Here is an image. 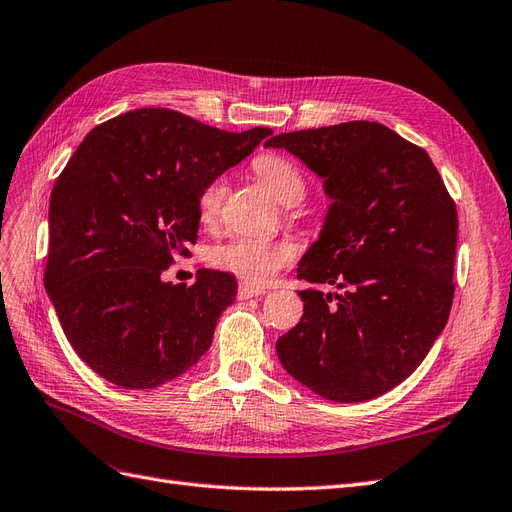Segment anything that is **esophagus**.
Wrapping results in <instances>:
<instances>
[{
  "mask_svg": "<svg viewBox=\"0 0 512 512\" xmlns=\"http://www.w3.org/2000/svg\"><path fill=\"white\" fill-rule=\"evenodd\" d=\"M266 294V287H257L251 283H240L238 287V298L240 300H248V298H257V296H264Z\"/></svg>",
  "mask_w": 512,
  "mask_h": 512,
  "instance_id": "34e87169",
  "label": "esophagus"
}]
</instances>
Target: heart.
<instances>
[{
    "mask_svg": "<svg viewBox=\"0 0 512 512\" xmlns=\"http://www.w3.org/2000/svg\"><path fill=\"white\" fill-rule=\"evenodd\" d=\"M253 167L255 173L259 175V180L266 184L268 191L279 199L283 206H291V203H298L304 197L306 184L302 173L298 171L296 165H291L287 158L266 152L255 158ZM225 191V178H216L203 188L199 195V216L203 223L214 221L218 208H221ZM291 257H294V251L283 242L238 236L214 248L212 264L225 272L240 276L246 283L261 285L270 281L281 268H285Z\"/></svg>",
    "mask_w": 512,
    "mask_h": 512,
    "instance_id": "obj_1",
    "label": "heart"
}]
</instances>
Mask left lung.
Returning <instances> with one entry per match:
<instances>
[{
  "mask_svg": "<svg viewBox=\"0 0 512 512\" xmlns=\"http://www.w3.org/2000/svg\"><path fill=\"white\" fill-rule=\"evenodd\" d=\"M324 182V227L298 279L304 315L276 341L285 371L319 397L360 403L410 377L440 337L455 283L457 206L429 154L377 122L266 141Z\"/></svg>",
  "mask_w": 512,
  "mask_h": 512,
  "instance_id": "obj_1",
  "label": "left lung"
}]
</instances>
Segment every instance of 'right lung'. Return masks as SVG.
I'll list each match as a JSON object with an SVG mask.
<instances>
[{
  "label": "right lung",
  "mask_w": 512,
  "mask_h": 512,
  "mask_svg": "<svg viewBox=\"0 0 512 512\" xmlns=\"http://www.w3.org/2000/svg\"><path fill=\"white\" fill-rule=\"evenodd\" d=\"M270 135L135 109L90 130L68 160L49 203L45 289L72 349L107 382L156 388L208 352L236 279L201 268L186 287L160 274L197 242L203 188Z\"/></svg>",
  "instance_id": "obj_1"
}]
</instances>
